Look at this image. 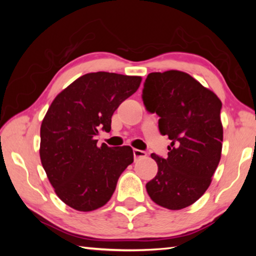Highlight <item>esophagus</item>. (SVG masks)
Returning <instances> with one entry per match:
<instances>
[{"label":"esophagus","instance_id":"1","mask_svg":"<svg viewBox=\"0 0 256 256\" xmlns=\"http://www.w3.org/2000/svg\"><path fill=\"white\" fill-rule=\"evenodd\" d=\"M133 156H134V159H138L141 157H146V152L144 150H138V149H133Z\"/></svg>","mask_w":256,"mask_h":256}]
</instances>
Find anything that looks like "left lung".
<instances>
[{
	"instance_id": "left-lung-1",
	"label": "left lung",
	"mask_w": 256,
	"mask_h": 256,
	"mask_svg": "<svg viewBox=\"0 0 256 256\" xmlns=\"http://www.w3.org/2000/svg\"><path fill=\"white\" fill-rule=\"evenodd\" d=\"M146 110L159 116V131L172 140L168 157L152 154L158 164L146 185L154 203L180 210L198 201L211 183L222 149V104L185 72L148 74L142 90Z\"/></svg>"
}]
</instances>
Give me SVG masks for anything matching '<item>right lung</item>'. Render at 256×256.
<instances>
[{
    "label": "right lung",
    "mask_w": 256,
    "mask_h": 256,
    "mask_svg": "<svg viewBox=\"0 0 256 256\" xmlns=\"http://www.w3.org/2000/svg\"><path fill=\"white\" fill-rule=\"evenodd\" d=\"M141 76L88 73L60 92L40 126V160L55 193L78 211L105 206L122 172L133 162L124 146H97L98 130L110 131L112 116L136 92Z\"/></svg>",
    "instance_id": "obj_1"
}]
</instances>
